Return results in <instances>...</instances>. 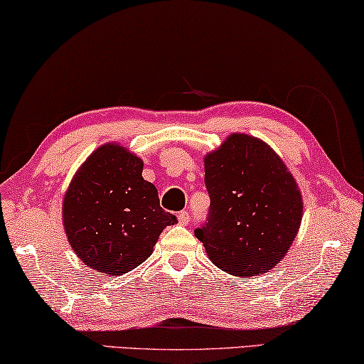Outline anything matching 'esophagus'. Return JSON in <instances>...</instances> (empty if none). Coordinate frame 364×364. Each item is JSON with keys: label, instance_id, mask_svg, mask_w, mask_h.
I'll use <instances>...</instances> for the list:
<instances>
[{"label": "esophagus", "instance_id": "1", "mask_svg": "<svg viewBox=\"0 0 364 364\" xmlns=\"http://www.w3.org/2000/svg\"><path fill=\"white\" fill-rule=\"evenodd\" d=\"M189 220H191V215H189V212H186V210L178 212V222H180L181 225H188Z\"/></svg>", "mask_w": 364, "mask_h": 364}]
</instances>
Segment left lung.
I'll list each match as a JSON object with an SVG mask.
<instances>
[{
	"instance_id": "1",
	"label": "left lung",
	"mask_w": 364,
	"mask_h": 364,
	"mask_svg": "<svg viewBox=\"0 0 364 364\" xmlns=\"http://www.w3.org/2000/svg\"><path fill=\"white\" fill-rule=\"evenodd\" d=\"M204 161L210 207L196 238L223 272H267L301 223L303 200L291 173L267 144L246 134H232Z\"/></svg>"
}]
</instances>
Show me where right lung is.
I'll use <instances>...</instances> for the list:
<instances>
[{
    "label": "right lung",
    "instance_id": "right-lung-1",
    "mask_svg": "<svg viewBox=\"0 0 364 364\" xmlns=\"http://www.w3.org/2000/svg\"><path fill=\"white\" fill-rule=\"evenodd\" d=\"M176 222L160 207L157 188L142 178V160L117 144L85 160L63 203L69 245L85 265L108 275L142 264L161 230Z\"/></svg>",
    "mask_w": 364,
    "mask_h": 364
}]
</instances>
